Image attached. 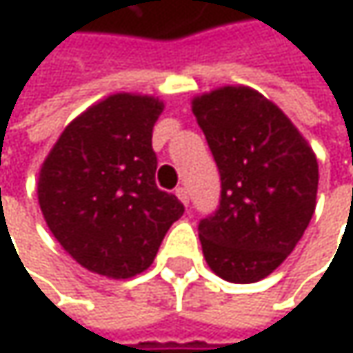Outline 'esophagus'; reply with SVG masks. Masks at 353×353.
I'll return each mask as SVG.
<instances>
[{
    "label": "esophagus",
    "instance_id": "34e87169",
    "mask_svg": "<svg viewBox=\"0 0 353 353\" xmlns=\"http://www.w3.org/2000/svg\"><path fill=\"white\" fill-rule=\"evenodd\" d=\"M176 196L188 206L190 204V194H188V190L183 188V185H179V188H176Z\"/></svg>",
    "mask_w": 353,
    "mask_h": 353
}]
</instances>
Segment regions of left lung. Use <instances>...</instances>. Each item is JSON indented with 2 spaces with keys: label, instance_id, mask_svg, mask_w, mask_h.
<instances>
[{
  "label": "left lung",
  "instance_id": "1",
  "mask_svg": "<svg viewBox=\"0 0 353 353\" xmlns=\"http://www.w3.org/2000/svg\"><path fill=\"white\" fill-rule=\"evenodd\" d=\"M192 112L221 174L219 208L198 235L227 282L270 276L307 231L317 200V157L288 116L243 85L198 96Z\"/></svg>",
  "mask_w": 353,
  "mask_h": 353
}]
</instances>
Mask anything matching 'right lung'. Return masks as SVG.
Wrapping results in <instances>:
<instances>
[{"label": "right lung", "instance_id": "obj_1", "mask_svg": "<svg viewBox=\"0 0 353 353\" xmlns=\"http://www.w3.org/2000/svg\"><path fill=\"white\" fill-rule=\"evenodd\" d=\"M163 102L114 94L79 114L59 137L38 176L42 216L83 268L114 280L145 272L183 214L157 188L153 126Z\"/></svg>", "mask_w": 353, "mask_h": 353}]
</instances>
